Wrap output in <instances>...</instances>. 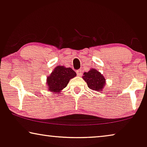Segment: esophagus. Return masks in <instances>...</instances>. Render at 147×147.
<instances>
[{"label": "esophagus", "mask_w": 147, "mask_h": 147, "mask_svg": "<svg viewBox=\"0 0 147 147\" xmlns=\"http://www.w3.org/2000/svg\"><path fill=\"white\" fill-rule=\"evenodd\" d=\"M76 73H77V75L78 76H82V71L81 69L78 70V71H76Z\"/></svg>", "instance_id": "esophagus-1"}]
</instances>
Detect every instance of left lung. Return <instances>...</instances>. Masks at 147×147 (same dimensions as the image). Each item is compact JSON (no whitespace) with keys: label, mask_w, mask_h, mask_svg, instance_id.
I'll use <instances>...</instances> for the list:
<instances>
[{"label":"left lung","mask_w":147,"mask_h":147,"mask_svg":"<svg viewBox=\"0 0 147 147\" xmlns=\"http://www.w3.org/2000/svg\"><path fill=\"white\" fill-rule=\"evenodd\" d=\"M82 78L86 82L89 88L97 92H102L106 85V78L101 73L95 69H91L88 72L84 73Z\"/></svg>","instance_id":"left-lung-1"}]
</instances>
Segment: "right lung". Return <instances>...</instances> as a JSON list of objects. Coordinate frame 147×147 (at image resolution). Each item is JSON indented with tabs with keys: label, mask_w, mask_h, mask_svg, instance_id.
<instances>
[{
	"label": "right lung",
	"mask_w": 147,
	"mask_h": 147,
	"mask_svg": "<svg viewBox=\"0 0 147 147\" xmlns=\"http://www.w3.org/2000/svg\"><path fill=\"white\" fill-rule=\"evenodd\" d=\"M76 76V73L71 68H67L64 66L56 67L47 76L46 84L48 86L47 90L55 94L61 92L71 78Z\"/></svg>",
	"instance_id": "1"
}]
</instances>
